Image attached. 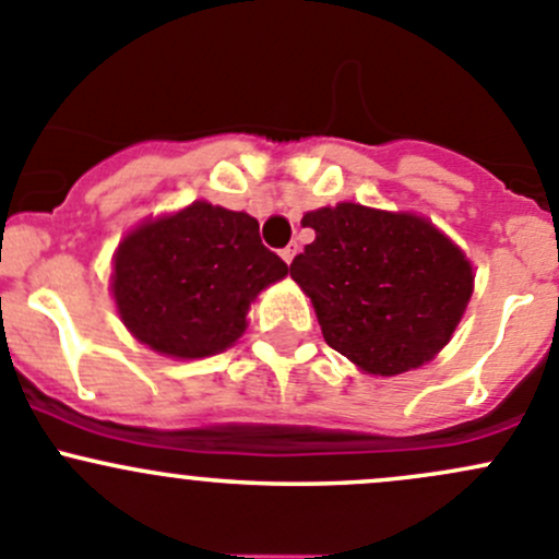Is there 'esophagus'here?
<instances>
[{"mask_svg":"<svg viewBox=\"0 0 559 559\" xmlns=\"http://www.w3.org/2000/svg\"><path fill=\"white\" fill-rule=\"evenodd\" d=\"M297 257V243H289L286 248H281V259H284L286 264H292V259Z\"/></svg>","mask_w":559,"mask_h":559,"instance_id":"obj_1","label":"esophagus"}]
</instances>
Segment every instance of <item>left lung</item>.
<instances>
[{"mask_svg": "<svg viewBox=\"0 0 559 559\" xmlns=\"http://www.w3.org/2000/svg\"><path fill=\"white\" fill-rule=\"evenodd\" d=\"M316 240L297 253L292 278L311 297L321 335L370 376L430 362L473 295V264L416 213L341 202L302 216Z\"/></svg>", "mask_w": 559, "mask_h": 559, "instance_id": "left-lung-1", "label": "left lung"}]
</instances>
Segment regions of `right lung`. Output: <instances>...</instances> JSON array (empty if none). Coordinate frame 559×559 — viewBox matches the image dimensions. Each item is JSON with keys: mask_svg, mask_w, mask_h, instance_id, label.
Here are the masks:
<instances>
[{"mask_svg": "<svg viewBox=\"0 0 559 559\" xmlns=\"http://www.w3.org/2000/svg\"><path fill=\"white\" fill-rule=\"evenodd\" d=\"M286 273L289 264L262 246L257 218L197 200L118 243L110 289L140 343L200 359L233 346L259 292Z\"/></svg>", "mask_w": 559, "mask_h": 559, "instance_id": "add662e5", "label": "right lung"}]
</instances>
